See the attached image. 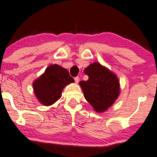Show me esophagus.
<instances>
[{"mask_svg": "<svg viewBox=\"0 0 157 157\" xmlns=\"http://www.w3.org/2000/svg\"><path fill=\"white\" fill-rule=\"evenodd\" d=\"M74 80H75V82H76V83H78V81H79V77H78V76L75 77V78H74Z\"/></svg>", "mask_w": 157, "mask_h": 157, "instance_id": "34e87169", "label": "esophagus"}]
</instances>
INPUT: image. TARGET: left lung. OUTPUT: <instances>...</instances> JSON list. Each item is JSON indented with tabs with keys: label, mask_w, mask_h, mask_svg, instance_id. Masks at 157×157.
<instances>
[{
	"label": "left lung",
	"mask_w": 157,
	"mask_h": 157,
	"mask_svg": "<svg viewBox=\"0 0 157 157\" xmlns=\"http://www.w3.org/2000/svg\"><path fill=\"white\" fill-rule=\"evenodd\" d=\"M87 81L79 82L86 101L97 113H102L111 107L120 94L117 77L106 67L95 62L84 69Z\"/></svg>",
	"instance_id": "left-lung-1"
}]
</instances>
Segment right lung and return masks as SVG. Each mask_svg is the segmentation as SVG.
Returning a JSON list of instances; mask_svg holds the SVG:
<instances>
[{"label":"right lung","instance_id":"1","mask_svg":"<svg viewBox=\"0 0 157 157\" xmlns=\"http://www.w3.org/2000/svg\"><path fill=\"white\" fill-rule=\"evenodd\" d=\"M74 82L67 69L58 65H50L43 74L33 82L35 96L44 106H50L60 98L63 89Z\"/></svg>","mask_w":157,"mask_h":157}]
</instances>
